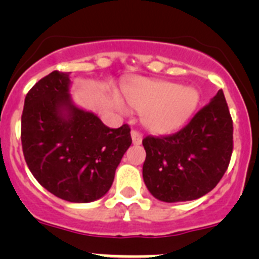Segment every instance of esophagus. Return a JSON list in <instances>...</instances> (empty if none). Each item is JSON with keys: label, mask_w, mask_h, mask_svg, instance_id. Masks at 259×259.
Masks as SVG:
<instances>
[{"label": "esophagus", "mask_w": 259, "mask_h": 259, "mask_svg": "<svg viewBox=\"0 0 259 259\" xmlns=\"http://www.w3.org/2000/svg\"><path fill=\"white\" fill-rule=\"evenodd\" d=\"M132 140H133V144L134 145H140L142 144V134L137 130H132Z\"/></svg>", "instance_id": "esophagus-1"}]
</instances>
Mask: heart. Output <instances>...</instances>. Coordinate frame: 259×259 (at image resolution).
I'll return each mask as SVG.
<instances>
[{"label": "heart", "instance_id": "heart-1", "mask_svg": "<svg viewBox=\"0 0 259 259\" xmlns=\"http://www.w3.org/2000/svg\"><path fill=\"white\" fill-rule=\"evenodd\" d=\"M125 100L142 114L143 125L154 134H169L184 126L199 104V93L190 86L161 80L137 79L124 90ZM116 108L124 111L119 99Z\"/></svg>", "mask_w": 259, "mask_h": 259}]
</instances>
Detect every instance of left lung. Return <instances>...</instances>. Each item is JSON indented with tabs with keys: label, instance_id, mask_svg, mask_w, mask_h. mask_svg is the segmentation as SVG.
<instances>
[{
	"label": "left lung",
	"instance_id": "left-lung-1",
	"mask_svg": "<svg viewBox=\"0 0 259 259\" xmlns=\"http://www.w3.org/2000/svg\"><path fill=\"white\" fill-rule=\"evenodd\" d=\"M143 179L154 198L177 203L210 192L228 168L233 150V122L223 90L168 137H146Z\"/></svg>",
	"mask_w": 259,
	"mask_h": 259
}]
</instances>
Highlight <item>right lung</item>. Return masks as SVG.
Listing matches in <instances>:
<instances>
[{
	"label": "right lung",
	"instance_id": "obj_1",
	"mask_svg": "<svg viewBox=\"0 0 259 259\" xmlns=\"http://www.w3.org/2000/svg\"><path fill=\"white\" fill-rule=\"evenodd\" d=\"M70 72L52 71L25 98L21 142L36 180L61 199L90 203L109 192L132 145L126 124L110 129L70 94Z\"/></svg>",
	"mask_w": 259,
	"mask_h": 259
}]
</instances>
